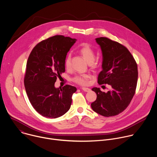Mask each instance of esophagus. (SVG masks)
<instances>
[{
  "mask_svg": "<svg viewBox=\"0 0 157 157\" xmlns=\"http://www.w3.org/2000/svg\"><path fill=\"white\" fill-rule=\"evenodd\" d=\"M81 89L84 92H89L91 91V89H89L88 87H82Z\"/></svg>",
  "mask_w": 157,
  "mask_h": 157,
  "instance_id": "obj_1",
  "label": "esophagus"
}]
</instances>
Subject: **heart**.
<instances>
[{"label":"heart","mask_w":157,"mask_h":157,"mask_svg":"<svg viewBox=\"0 0 157 157\" xmlns=\"http://www.w3.org/2000/svg\"><path fill=\"white\" fill-rule=\"evenodd\" d=\"M84 59L87 61L89 64H92L95 60L94 51L87 44L84 45L79 50ZM71 55L68 54L66 56L64 60V66L66 69H69L71 67ZM90 75L87 74H82L76 76L73 78V81L80 85H86L88 82L89 79L90 78Z\"/></svg>","instance_id":"obj_1"}]
</instances>
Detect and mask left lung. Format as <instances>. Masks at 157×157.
<instances>
[{
	"instance_id": "left-lung-1",
	"label": "left lung",
	"mask_w": 157,
	"mask_h": 157,
	"mask_svg": "<svg viewBox=\"0 0 157 157\" xmlns=\"http://www.w3.org/2000/svg\"><path fill=\"white\" fill-rule=\"evenodd\" d=\"M102 55V71L98 76L99 84H109L110 91L102 92L99 87L92 91L97 94L91 103L93 110L104 117L118 115L129 105L134 96L138 79L137 63L122 44L105 37L95 39Z\"/></svg>"
}]
</instances>
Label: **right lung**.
<instances>
[{
  "label": "right lung",
  "mask_w": 157,
  "mask_h": 157,
  "mask_svg": "<svg viewBox=\"0 0 157 157\" xmlns=\"http://www.w3.org/2000/svg\"><path fill=\"white\" fill-rule=\"evenodd\" d=\"M76 40L62 35L50 37L38 43L29 57L25 88L31 104L43 117L57 118L70 109L76 87H56L55 82L65 71V58Z\"/></svg>",
  "instance_id": "obj_1"
}]
</instances>
